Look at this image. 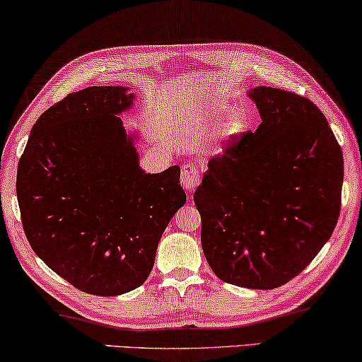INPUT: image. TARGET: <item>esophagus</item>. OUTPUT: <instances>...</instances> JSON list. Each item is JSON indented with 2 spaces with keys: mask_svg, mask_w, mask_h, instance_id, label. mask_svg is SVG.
<instances>
[{
  "mask_svg": "<svg viewBox=\"0 0 362 362\" xmlns=\"http://www.w3.org/2000/svg\"><path fill=\"white\" fill-rule=\"evenodd\" d=\"M182 187L185 188L188 193H192L199 183V169L194 164H183L182 165V174H180Z\"/></svg>",
  "mask_w": 362,
  "mask_h": 362,
  "instance_id": "34e87169",
  "label": "esophagus"
}]
</instances>
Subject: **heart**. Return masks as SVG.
Wrapping results in <instances>:
<instances>
[{
  "label": "heart",
  "mask_w": 362,
  "mask_h": 362,
  "mask_svg": "<svg viewBox=\"0 0 362 362\" xmlns=\"http://www.w3.org/2000/svg\"><path fill=\"white\" fill-rule=\"evenodd\" d=\"M230 112V107L226 101L222 100H208L204 101L203 105H199L197 109V116L199 120H206V122H219L227 114ZM245 129V120L242 117L235 116L227 120V124L223 125V130H226L227 135H235L243 132Z\"/></svg>",
  "instance_id": "1"
}]
</instances>
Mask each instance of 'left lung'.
I'll list each match as a JSON object with an SVG mask.
<instances>
[{
    "label": "left lung",
    "instance_id": "8db88e82",
    "mask_svg": "<svg viewBox=\"0 0 362 362\" xmlns=\"http://www.w3.org/2000/svg\"><path fill=\"white\" fill-rule=\"evenodd\" d=\"M261 114L209 160L194 206L206 261L222 282L272 290L329 242L341 208L343 153L320 109L271 87L248 93Z\"/></svg>",
    "mask_w": 362,
    "mask_h": 362
}]
</instances>
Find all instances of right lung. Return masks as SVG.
Wrapping results in <instances>:
<instances>
[{
  "mask_svg": "<svg viewBox=\"0 0 362 362\" xmlns=\"http://www.w3.org/2000/svg\"><path fill=\"white\" fill-rule=\"evenodd\" d=\"M125 87H88L48 107L17 165V202L32 250L90 295L116 296L150 275L163 232L187 202L180 168L140 169L120 114Z\"/></svg>",
  "mask_w": 362,
  "mask_h": 362,
  "instance_id": "add662e5",
  "label": "right lung"
}]
</instances>
